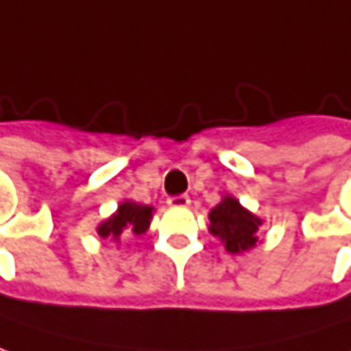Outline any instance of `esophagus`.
I'll return each mask as SVG.
<instances>
[{
  "mask_svg": "<svg viewBox=\"0 0 351 351\" xmlns=\"http://www.w3.org/2000/svg\"><path fill=\"white\" fill-rule=\"evenodd\" d=\"M167 203H169L171 207L182 208V207H189V205H191V199H189L186 195H178V197H171Z\"/></svg>",
  "mask_w": 351,
  "mask_h": 351,
  "instance_id": "esophagus-1",
  "label": "esophagus"
}]
</instances>
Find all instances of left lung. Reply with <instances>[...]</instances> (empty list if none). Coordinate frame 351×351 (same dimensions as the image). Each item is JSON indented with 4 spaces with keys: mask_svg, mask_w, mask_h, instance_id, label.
Instances as JSON below:
<instances>
[{
    "mask_svg": "<svg viewBox=\"0 0 351 351\" xmlns=\"http://www.w3.org/2000/svg\"><path fill=\"white\" fill-rule=\"evenodd\" d=\"M208 221L210 235L221 241L233 255L251 251L259 243L257 233L263 225V219L243 207L233 195H225L217 207L208 210Z\"/></svg>",
    "mask_w": 351,
    "mask_h": 351,
    "instance_id": "1",
    "label": "left lung"
}]
</instances>
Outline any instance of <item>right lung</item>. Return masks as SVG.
I'll return each instance as SVG.
<instances>
[{
    "mask_svg": "<svg viewBox=\"0 0 351 351\" xmlns=\"http://www.w3.org/2000/svg\"><path fill=\"white\" fill-rule=\"evenodd\" d=\"M154 215V207L141 205L134 201H124L118 208L112 213L108 219H104L98 227L96 233L102 239H110L114 243H120V237L126 235H144L150 227Z\"/></svg>",
    "mask_w": 351,
    "mask_h": 351,
    "instance_id": "right-lung-1",
    "label": "right lung"
}]
</instances>
